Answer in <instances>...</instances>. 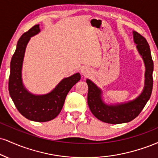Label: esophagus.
I'll return each mask as SVG.
<instances>
[{
  "label": "esophagus",
  "instance_id": "34e87169",
  "mask_svg": "<svg viewBox=\"0 0 158 158\" xmlns=\"http://www.w3.org/2000/svg\"><path fill=\"white\" fill-rule=\"evenodd\" d=\"M81 74H82V76H84V77H87V76L90 74V71L88 68H84L81 70Z\"/></svg>",
  "mask_w": 158,
  "mask_h": 158
}]
</instances>
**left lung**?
Masks as SVG:
<instances>
[{"label": "left lung", "instance_id": "8db88e82", "mask_svg": "<svg viewBox=\"0 0 158 158\" xmlns=\"http://www.w3.org/2000/svg\"><path fill=\"white\" fill-rule=\"evenodd\" d=\"M133 38L146 68L145 84L139 96L128 102L108 105L102 100V90L90 79L86 80L88 86L87 104L89 108L94 116L103 122L112 124L130 122L139 115L151 96L153 87L154 64L149 45L145 38L138 32L133 31Z\"/></svg>", "mask_w": 158, "mask_h": 158}]
</instances>
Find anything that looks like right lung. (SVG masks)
<instances>
[{"instance_id": "add662e5", "label": "right lung", "mask_w": 158, "mask_h": 158, "mask_svg": "<svg viewBox=\"0 0 158 158\" xmlns=\"http://www.w3.org/2000/svg\"><path fill=\"white\" fill-rule=\"evenodd\" d=\"M40 31L39 24L25 32L18 42L10 64L9 92L15 107L20 113L28 120L45 122L54 119L60 114L66 96L81 76L77 73L64 78L48 94H32L25 88L22 81V66L25 51L30 38Z\"/></svg>"}]
</instances>
